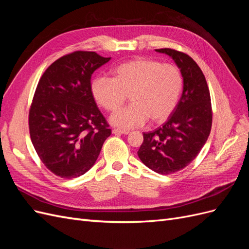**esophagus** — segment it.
<instances>
[{
  "label": "esophagus",
  "mask_w": 249,
  "mask_h": 249,
  "mask_svg": "<svg viewBox=\"0 0 249 249\" xmlns=\"http://www.w3.org/2000/svg\"><path fill=\"white\" fill-rule=\"evenodd\" d=\"M112 133H113V134H115V135H120V134H123V135H127V134H129L130 132H129V131L119 130V129H113V130H112Z\"/></svg>",
  "instance_id": "1"
}]
</instances>
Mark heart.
<instances>
[{
	"label": "heart",
	"instance_id": "heart-1",
	"mask_svg": "<svg viewBox=\"0 0 249 249\" xmlns=\"http://www.w3.org/2000/svg\"><path fill=\"white\" fill-rule=\"evenodd\" d=\"M114 78L97 77L91 92L96 103L107 111H115L129 94L131 104L110 116V123L122 129H133L167 119L176 109L183 91L184 80L176 65L162 64L148 58H136L117 65Z\"/></svg>",
	"mask_w": 249,
	"mask_h": 249
}]
</instances>
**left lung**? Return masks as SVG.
Masks as SVG:
<instances>
[{"label": "left lung", "instance_id": "1", "mask_svg": "<svg viewBox=\"0 0 249 249\" xmlns=\"http://www.w3.org/2000/svg\"><path fill=\"white\" fill-rule=\"evenodd\" d=\"M156 52L175 61L183 76V92L167 122L143 133L137 154L145 166L166 176L185 168L199 154L212 126V106L206 78L190 56L171 49Z\"/></svg>", "mask_w": 249, "mask_h": 249}]
</instances>
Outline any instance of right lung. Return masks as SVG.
Here are the masks:
<instances>
[{"label": "right lung", "instance_id": "right-lung-1", "mask_svg": "<svg viewBox=\"0 0 249 249\" xmlns=\"http://www.w3.org/2000/svg\"><path fill=\"white\" fill-rule=\"evenodd\" d=\"M110 59L95 52L71 53L51 64L37 85L29 112L30 136L42 163L60 178L87 172L111 135L90 83Z\"/></svg>", "mask_w": 249, "mask_h": 249}]
</instances>
